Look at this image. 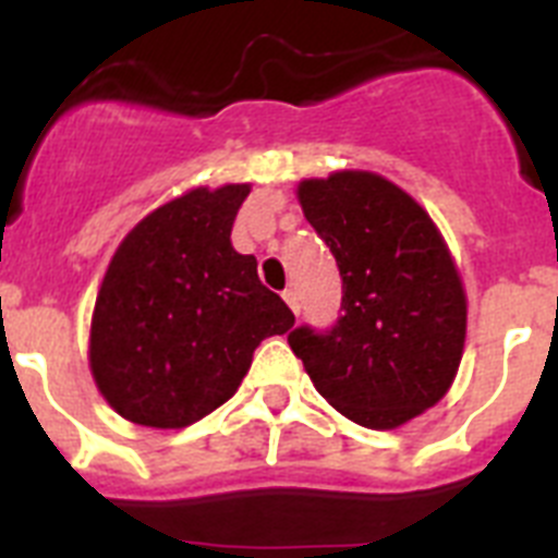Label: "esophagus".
I'll use <instances>...</instances> for the list:
<instances>
[{
	"label": "esophagus",
	"mask_w": 558,
	"mask_h": 558,
	"mask_svg": "<svg viewBox=\"0 0 558 558\" xmlns=\"http://www.w3.org/2000/svg\"><path fill=\"white\" fill-rule=\"evenodd\" d=\"M282 299H284V302H288V307L293 310L295 315H299V310H302V307H299V293H295V290L290 288V290H284V293H282Z\"/></svg>",
	"instance_id": "esophagus-1"
}]
</instances>
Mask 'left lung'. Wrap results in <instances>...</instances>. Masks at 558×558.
I'll return each mask as SVG.
<instances>
[{"instance_id": "8db88e82", "label": "left lung", "mask_w": 558, "mask_h": 558, "mask_svg": "<svg viewBox=\"0 0 558 558\" xmlns=\"http://www.w3.org/2000/svg\"><path fill=\"white\" fill-rule=\"evenodd\" d=\"M304 218L332 251L343 302L329 332L288 335L313 386L372 430L422 416L450 391L466 340V293L445 236L416 201L368 170L304 179Z\"/></svg>"}]
</instances>
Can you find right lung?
Listing matches in <instances>:
<instances>
[{
    "label": "right lung",
    "instance_id": "right-lung-1",
    "mask_svg": "<svg viewBox=\"0 0 558 558\" xmlns=\"http://www.w3.org/2000/svg\"><path fill=\"white\" fill-rule=\"evenodd\" d=\"M251 184L195 186L153 209L113 251L97 290L88 366L133 425L179 430L234 397L254 349L295 324L236 254L231 226Z\"/></svg>",
    "mask_w": 558,
    "mask_h": 558
}]
</instances>
